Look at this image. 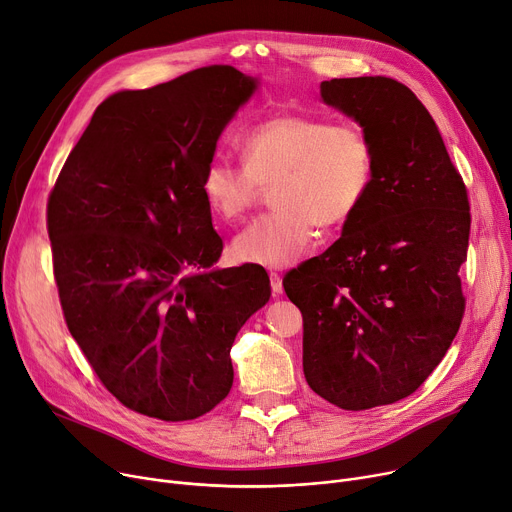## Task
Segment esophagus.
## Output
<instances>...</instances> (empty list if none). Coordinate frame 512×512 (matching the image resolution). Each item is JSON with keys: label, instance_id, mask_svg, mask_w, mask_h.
Wrapping results in <instances>:
<instances>
[{"label": "esophagus", "instance_id": "obj_1", "mask_svg": "<svg viewBox=\"0 0 512 512\" xmlns=\"http://www.w3.org/2000/svg\"><path fill=\"white\" fill-rule=\"evenodd\" d=\"M270 284H272L274 294H282L284 286H282V278H280V274H270Z\"/></svg>", "mask_w": 512, "mask_h": 512}]
</instances>
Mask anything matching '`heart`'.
I'll list each match as a JSON object with an SVG mask.
<instances>
[{
  "label": "heart",
  "mask_w": 512,
  "mask_h": 512,
  "mask_svg": "<svg viewBox=\"0 0 512 512\" xmlns=\"http://www.w3.org/2000/svg\"><path fill=\"white\" fill-rule=\"evenodd\" d=\"M245 164L207 161L201 193L213 215L236 222L261 184L272 186L274 211L261 215L232 242L236 261L288 267L311 245L315 226L334 230L365 203L375 178V151L365 130L351 122L280 114L251 126L240 139Z\"/></svg>",
  "instance_id": "obj_1"
}]
</instances>
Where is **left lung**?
Masks as SVG:
<instances>
[{"label": "left lung", "mask_w": 512, "mask_h": 512, "mask_svg": "<svg viewBox=\"0 0 512 512\" xmlns=\"http://www.w3.org/2000/svg\"><path fill=\"white\" fill-rule=\"evenodd\" d=\"M319 91L365 130L375 178L342 236L282 284L303 313L307 384L344 411H365L413 394L461 328L469 199L409 87L359 76L324 80Z\"/></svg>", "instance_id": "1"}]
</instances>
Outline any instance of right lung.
<instances>
[{"instance_id": "add662e5", "label": "right lung", "mask_w": 512, "mask_h": 512, "mask_svg": "<svg viewBox=\"0 0 512 512\" xmlns=\"http://www.w3.org/2000/svg\"><path fill=\"white\" fill-rule=\"evenodd\" d=\"M257 78L205 66L107 97L47 201L53 276L72 338L124 407L188 421L222 402L230 348L270 301L261 265L209 270L224 242L201 174Z\"/></svg>"}]
</instances>
